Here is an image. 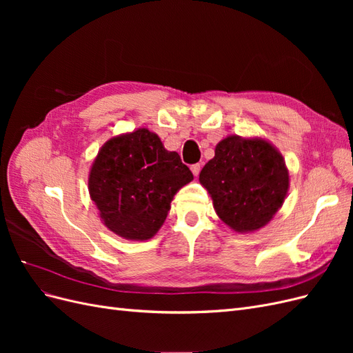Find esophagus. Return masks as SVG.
Instances as JSON below:
<instances>
[{
  "label": "esophagus",
  "instance_id": "1",
  "mask_svg": "<svg viewBox=\"0 0 353 353\" xmlns=\"http://www.w3.org/2000/svg\"><path fill=\"white\" fill-rule=\"evenodd\" d=\"M191 172H193V175L194 176H197L199 174H200V169H201V166H200V163H194V165H191Z\"/></svg>",
  "mask_w": 353,
  "mask_h": 353
}]
</instances>
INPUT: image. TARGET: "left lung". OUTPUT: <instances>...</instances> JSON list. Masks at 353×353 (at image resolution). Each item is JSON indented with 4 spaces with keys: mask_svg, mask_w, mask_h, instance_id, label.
I'll use <instances>...</instances> for the list:
<instances>
[{
    "mask_svg": "<svg viewBox=\"0 0 353 353\" xmlns=\"http://www.w3.org/2000/svg\"><path fill=\"white\" fill-rule=\"evenodd\" d=\"M199 179L218 216L239 232L265 227L281 208L288 188L283 156L265 140L237 135L216 145L215 157Z\"/></svg>",
    "mask_w": 353,
    "mask_h": 353,
    "instance_id": "8db88e82",
    "label": "left lung"
}]
</instances>
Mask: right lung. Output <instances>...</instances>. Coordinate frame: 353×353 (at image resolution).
I'll list each match as a JSON object with an SVG mask.
<instances>
[{
	"label": "right lung",
	"instance_id": "right-lung-1",
	"mask_svg": "<svg viewBox=\"0 0 353 353\" xmlns=\"http://www.w3.org/2000/svg\"><path fill=\"white\" fill-rule=\"evenodd\" d=\"M191 179L179 154L143 128L101 147L88 188L105 227L128 240H148L162 227L176 191Z\"/></svg>",
	"mask_w": 353,
	"mask_h": 353
}]
</instances>
